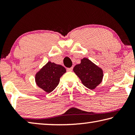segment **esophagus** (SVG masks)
Instances as JSON below:
<instances>
[{
	"mask_svg": "<svg viewBox=\"0 0 135 135\" xmlns=\"http://www.w3.org/2000/svg\"><path fill=\"white\" fill-rule=\"evenodd\" d=\"M73 69V67H71V68H67V71H72Z\"/></svg>",
	"mask_w": 135,
	"mask_h": 135,
	"instance_id": "obj_1",
	"label": "esophagus"
}]
</instances>
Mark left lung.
<instances>
[{
    "instance_id": "left-lung-1",
    "label": "left lung",
    "mask_w": 135,
    "mask_h": 135,
    "mask_svg": "<svg viewBox=\"0 0 135 135\" xmlns=\"http://www.w3.org/2000/svg\"><path fill=\"white\" fill-rule=\"evenodd\" d=\"M73 70L83 85L89 89H94L101 83L103 77L102 69L88 58L81 59V63L75 66Z\"/></svg>"
}]
</instances>
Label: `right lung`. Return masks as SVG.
Returning a JSON list of instances; mask_svg holds the SVG:
<instances>
[{"label": "right lung", "instance_id": "add662e5", "mask_svg": "<svg viewBox=\"0 0 135 135\" xmlns=\"http://www.w3.org/2000/svg\"><path fill=\"white\" fill-rule=\"evenodd\" d=\"M65 72L62 65L48 62L36 74V84L46 92H51L58 85L61 77Z\"/></svg>", "mask_w": 135, "mask_h": 135}]
</instances>
